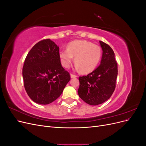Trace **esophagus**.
Instances as JSON below:
<instances>
[{"label":"esophagus","instance_id":"34e87169","mask_svg":"<svg viewBox=\"0 0 146 146\" xmlns=\"http://www.w3.org/2000/svg\"><path fill=\"white\" fill-rule=\"evenodd\" d=\"M70 77H71V78H76V77H77V75H75V74H70Z\"/></svg>","mask_w":146,"mask_h":146}]
</instances>
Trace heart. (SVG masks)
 <instances>
[{
  "label": "heart",
  "mask_w": 146,
  "mask_h": 146,
  "mask_svg": "<svg viewBox=\"0 0 146 146\" xmlns=\"http://www.w3.org/2000/svg\"><path fill=\"white\" fill-rule=\"evenodd\" d=\"M59 56L61 64L66 68H69L75 57L77 68L83 73H88L98 66L102 57V49L91 42L76 40L69 42L67 49L60 50Z\"/></svg>",
  "instance_id": "heart-1"
}]
</instances>
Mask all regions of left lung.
<instances>
[{
	"instance_id": "obj_1",
	"label": "left lung",
	"mask_w": 146,
	"mask_h": 146,
	"mask_svg": "<svg viewBox=\"0 0 146 146\" xmlns=\"http://www.w3.org/2000/svg\"><path fill=\"white\" fill-rule=\"evenodd\" d=\"M99 42L103 50L100 64L87 76L78 78V96L91 105L102 104L111 96L117 76V63L113 49L105 42Z\"/></svg>"
}]
</instances>
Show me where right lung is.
Segmentation results:
<instances>
[{
  "mask_svg": "<svg viewBox=\"0 0 146 146\" xmlns=\"http://www.w3.org/2000/svg\"><path fill=\"white\" fill-rule=\"evenodd\" d=\"M59 47L50 39L36 43L26 56L23 68L24 88L30 98L47 105L58 99L70 79L61 66Z\"/></svg>",
  "mask_w": 146,
  "mask_h": 146,
  "instance_id": "obj_1",
  "label": "right lung"
}]
</instances>
